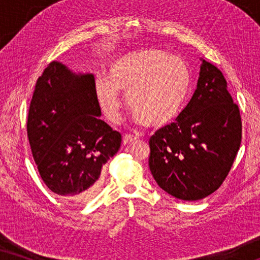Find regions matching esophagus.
Here are the masks:
<instances>
[{
	"instance_id": "1",
	"label": "esophagus",
	"mask_w": 260,
	"mask_h": 260,
	"mask_svg": "<svg viewBox=\"0 0 260 260\" xmlns=\"http://www.w3.org/2000/svg\"><path fill=\"white\" fill-rule=\"evenodd\" d=\"M136 141H138V136H134V135H125V136L123 137L124 144L134 143V142H136Z\"/></svg>"
}]
</instances>
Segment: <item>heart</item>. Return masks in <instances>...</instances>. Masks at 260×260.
<instances>
[{
  "mask_svg": "<svg viewBox=\"0 0 260 260\" xmlns=\"http://www.w3.org/2000/svg\"><path fill=\"white\" fill-rule=\"evenodd\" d=\"M191 77L179 56L158 49L131 52L113 60L108 76L95 80L97 97L110 119L119 117V92L136 120L159 127L180 115L190 91Z\"/></svg>",
  "mask_w": 260,
  "mask_h": 260,
  "instance_id": "obj_1",
  "label": "heart"
}]
</instances>
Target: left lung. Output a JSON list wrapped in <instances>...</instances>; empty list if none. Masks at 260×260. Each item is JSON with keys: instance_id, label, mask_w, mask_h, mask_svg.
Instances as JSON below:
<instances>
[{"instance_id": "8db88e82", "label": "left lung", "mask_w": 260, "mask_h": 260, "mask_svg": "<svg viewBox=\"0 0 260 260\" xmlns=\"http://www.w3.org/2000/svg\"><path fill=\"white\" fill-rule=\"evenodd\" d=\"M241 143L239 108L218 67L202 60L198 86L176 122L149 140V168L176 199L201 200L229 175Z\"/></svg>"}]
</instances>
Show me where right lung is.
<instances>
[{"label": "right lung", "mask_w": 260, "mask_h": 260, "mask_svg": "<svg viewBox=\"0 0 260 260\" xmlns=\"http://www.w3.org/2000/svg\"><path fill=\"white\" fill-rule=\"evenodd\" d=\"M101 115L92 74H74L52 61L39 77L28 111V141L42 181L59 197L88 200L103 166L119 150L122 135Z\"/></svg>", "instance_id": "obj_1"}]
</instances>
